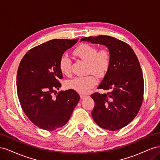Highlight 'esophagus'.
I'll use <instances>...</instances> for the list:
<instances>
[{
  "mask_svg": "<svg viewBox=\"0 0 160 160\" xmlns=\"http://www.w3.org/2000/svg\"><path fill=\"white\" fill-rule=\"evenodd\" d=\"M88 95H81V98L82 99H85L86 98H88Z\"/></svg>",
  "mask_w": 160,
  "mask_h": 160,
  "instance_id": "obj_1",
  "label": "esophagus"
}]
</instances>
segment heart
<instances>
[{
    "instance_id": "heart-1",
    "label": "heart",
    "mask_w": 160,
    "mask_h": 160,
    "mask_svg": "<svg viewBox=\"0 0 160 160\" xmlns=\"http://www.w3.org/2000/svg\"><path fill=\"white\" fill-rule=\"evenodd\" d=\"M74 55L88 62L87 71L98 77L103 76L108 71L110 62V53L107 49L98 51V48L87 43L77 47L73 51ZM60 71L63 75H69L71 72V61L66 55L61 57L59 62ZM97 83L93 75L77 77L67 81V85L69 89H73L81 94L88 93Z\"/></svg>"
}]
</instances>
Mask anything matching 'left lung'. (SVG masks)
<instances>
[{"label": "left lung", "mask_w": 160, "mask_h": 160, "mask_svg": "<svg viewBox=\"0 0 160 160\" xmlns=\"http://www.w3.org/2000/svg\"><path fill=\"white\" fill-rule=\"evenodd\" d=\"M81 41L106 46L111 57L109 68L98 88L111 91L91 95L95 101L92 117L101 128L122 129L135 118L143 102V77L138 57L128 44L113 37H88Z\"/></svg>", "instance_id": "left-lung-1"}]
</instances>
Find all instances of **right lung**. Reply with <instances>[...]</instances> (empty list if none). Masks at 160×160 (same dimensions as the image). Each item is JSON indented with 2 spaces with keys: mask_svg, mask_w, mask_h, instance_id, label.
<instances>
[{
  "mask_svg": "<svg viewBox=\"0 0 160 160\" xmlns=\"http://www.w3.org/2000/svg\"><path fill=\"white\" fill-rule=\"evenodd\" d=\"M76 39H53L32 48L22 57L17 75V95L24 113L37 127L53 131L65 125L80 100L73 89H59V62Z\"/></svg>",
  "mask_w": 160,
  "mask_h": 160,
  "instance_id": "obj_1",
  "label": "right lung"
}]
</instances>
